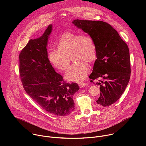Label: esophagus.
<instances>
[{
    "instance_id": "obj_1",
    "label": "esophagus",
    "mask_w": 146,
    "mask_h": 146,
    "mask_svg": "<svg viewBox=\"0 0 146 146\" xmlns=\"http://www.w3.org/2000/svg\"><path fill=\"white\" fill-rule=\"evenodd\" d=\"M78 84L81 88L82 87H86L87 86L86 82H79Z\"/></svg>"
}]
</instances>
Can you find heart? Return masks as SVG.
<instances>
[{
  "label": "heart",
  "instance_id": "b5f03b06",
  "mask_svg": "<svg viewBox=\"0 0 146 146\" xmlns=\"http://www.w3.org/2000/svg\"><path fill=\"white\" fill-rule=\"evenodd\" d=\"M58 48L48 52V59L52 65L58 70L66 71L72 58L75 62L66 73V78L73 81L84 80L90 71L87 63H92L96 58V46L94 39L88 35L66 32L59 38Z\"/></svg>",
  "mask_w": 146,
  "mask_h": 146
}]
</instances>
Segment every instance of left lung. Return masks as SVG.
Masks as SVG:
<instances>
[{
  "instance_id": "8db88e82",
  "label": "left lung",
  "mask_w": 146,
  "mask_h": 146,
  "mask_svg": "<svg viewBox=\"0 0 146 146\" xmlns=\"http://www.w3.org/2000/svg\"><path fill=\"white\" fill-rule=\"evenodd\" d=\"M75 26L88 33L94 39L97 59L91 82L98 80L100 96L98 104L106 107L115 103L125 91L131 77V59L128 45L109 24L99 21L75 19ZM99 78L102 80H98Z\"/></svg>"
}]
</instances>
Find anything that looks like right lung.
Returning <instances> with one entry per match:
<instances>
[{"instance_id": "1", "label": "right lung", "mask_w": 146, "mask_h": 146, "mask_svg": "<svg viewBox=\"0 0 146 146\" xmlns=\"http://www.w3.org/2000/svg\"><path fill=\"white\" fill-rule=\"evenodd\" d=\"M51 31L50 25L42 36L30 40L21 51L19 76L25 92L41 108L66 116L74 110L73 95L80 88L76 82H66L49 61L46 47Z\"/></svg>"}]
</instances>
